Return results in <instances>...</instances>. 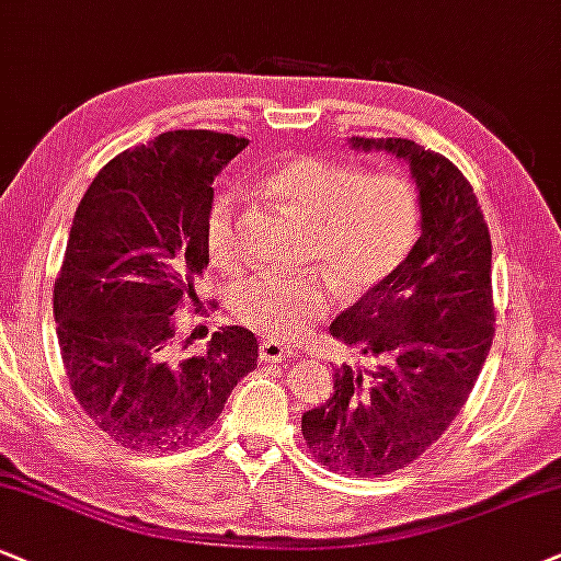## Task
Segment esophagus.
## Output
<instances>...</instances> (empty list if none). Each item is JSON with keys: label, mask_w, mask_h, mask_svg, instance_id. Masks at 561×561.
Listing matches in <instances>:
<instances>
[{"label": "esophagus", "mask_w": 561, "mask_h": 561, "mask_svg": "<svg viewBox=\"0 0 561 561\" xmlns=\"http://www.w3.org/2000/svg\"><path fill=\"white\" fill-rule=\"evenodd\" d=\"M294 356V351L288 348L286 343L280 341H262L260 343V362H267V364H280V362H288V358Z\"/></svg>", "instance_id": "obj_1"}]
</instances>
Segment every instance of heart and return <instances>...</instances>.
I'll use <instances>...</instances> for the list:
<instances>
[{"instance_id": "b5f03b06", "label": "heart", "mask_w": 561, "mask_h": 561, "mask_svg": "<svg viewBox=\"0 0 561 561\" xmlns=\"http://www.w3.org/2000/svg\"><path fill=\"white\" fill-rule=\"evenodd\" d=\"M265 186L294 216L312 220L309 265L328 272L343 294H364L390 278L416 241L419 197L400 174H364L356 165L301 156L270 174ZM203 241L213 267L241 265L237 192H220L207 207ZM327 276L317 270L247 280L233 294V317L267 337L307 333L333 307L335 286Z\"/></svg>"}]
</instances>
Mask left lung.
Listing matches in <instances>:
<instances>
[{
    "label": "left lung",
    "mask_w": 561,
    "mask_h": 561,
    "mask_svg": "<svg viewBox=\"0 0 561 561\" xmlns=\"http://www.w3.org/2000/svg\"><path fill=\"white\" fill-rule=\"evenodd\" d=\"M348 145L405 163L421 213L396 273L330 324L371 366L335 369V392L301 416L317 462L366 479L426 453L471 396L494 337L492 239L473 186L445 156L403 137Z\"/></svg>",
    "instance_id": "obj_1"
}]
</instances>
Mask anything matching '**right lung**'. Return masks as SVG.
Segmentation results:
<instances>
[{
  "instance_id": "1",
  "label": "right lung",
  "mask_w": 561,
  "mask_h": 561,
  "mask_svg": "<svg viewBox=\"0 0 561 561\" xmlns=\"http://www.w3.org/2000/svg\"><path fill=\"white\" fill-rule=\"evenodd\" d=\"M249 140L176 129L124 150L88 186L54 283L69 387L93 424L124 447L192 445L257 366L247 328L213 333L199 356L176 351V312L197 301L207 267L213 179Z\"/></svg>"
}]
</instances>
